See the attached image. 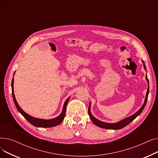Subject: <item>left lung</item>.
Here are the masks:
<instances>
[{"label": "left lung", "mask_w": 158, "mask_h": 158, "mask_svg": "<svg viewBox=\"0 0 158 158\" xmlns=\"http://www.w3.org/2000/svg\"><path fill=\"white\" fill-rule=\"evenodd\" d=\"M143 63V66H144V69L146 70V67H145V65L144 64V62L142 61ZM147 82H148V88H147V94H146V97H145V102L143 105L142 106V107L136 113H135L133 115L131 116V117L126 118L125 119H123L117 123H106V122H101L100 120H97V118H95L94 116L90 112V106H91V103H89V107H88V114L90 117L91 120L92 121V122L96 125L98 127H100L101 128H104V129H114V130H117V129H120L124 127H126L127 125H128L129 123H130L131 122L133 121L139 114H140V113L142 112V111L143 110L144 107L147 104V98H148V95L149 93V83H148V80L147 79V76L146 75V77H145Z\"/></svg>", "instance_id": "obj_1"}]
</instances>
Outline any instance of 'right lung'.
<instances>
[{
  "instance_id": "right-lung-1",
  "label": "right lung",
  "mask_w": 158,
  "mask_h": 158,
  "mask_svg": "<svg viewBox=\"0 0 158 158\" xmlns=\"http://www.w3.org/2000/svg\"><path fill=\"white\" fill-rule=\"evenodd\" d=\"M15 72H14L15 74ZM13 81H14V79L13 78L12 79V82H11V88H12V95H13V101L15 102V104L17 108L18 111L23 115V117L26 118L30 123H31L32 125H33L34 126L38 127H54L56 126L57 125H59L60 123H61L62 122V121L63 120L64 116H65V113H66V105H67V103L69 101L70 97H69L67 99H66L64 106H63V111L61 113V114L60 116H58L57 117L53 118V119H51V120H44V119H39V118H36L31 117V116L27 114L26 113H25L22 109L21 107L19 106L17 102L16 101V98L14 95V91H13Z\"/></svg>"
}]
</instances>
